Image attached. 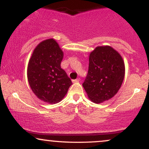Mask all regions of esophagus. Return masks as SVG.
Returning a JSON list of instances; mask_svg holds the SVG:
<instances>
[{
	"label": "esophagus",
	"mask_w": 149,
	"mask_h": 149,
	"mask_svg": "<svg viewBox=\"0 0 149 149\" xmlns=\"http://www.w3.org/2000/svg\"><path fill=\"white\" fill-rule=\"evenodd\" d=\"M79 81H80V78H77V79L73 80V83H77V82H79Z\"/></svg>",
	"instance_id": "obj_1"
}]
</instances>
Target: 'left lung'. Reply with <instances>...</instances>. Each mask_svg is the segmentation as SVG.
Wrapping results in <instances>:
<instances>
[{
	"label": "left lung",
	"instance_id": "left-lung-1",
	"mask_svg": "<svg viewBox=\"0 0 149 149\" xmlns=\"http://www.w3.org/2000/svg\"><path fill=\"white\" fill-rule=\"evenodd\" d=\"M120 54L109 45L98 46L90 54L88 72L83 86L90 100L102 103L118 92L125 77Z\"/></svg>",
	"mask_w": 149,
	"mask_h": 149
}]
</instances>
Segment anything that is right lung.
I'll return each mask as SVG.
<instances>
[{"instance_id":"obj_1","label":"right lung","mask_w":149,"mask_h":149,"mask_svg":"<svg viewBox=\"0 0 149 149\" xmlns=\"http://www.w3.org/2000/svg\"><path fill=\"white\" fill-rule=\"evenodd\" d=\"M64 52L54 39L40 42L34 49L27 68V78L38 98L57 104L67 93L72 82L61 68Z\"/></svg>"}]
</instances>
